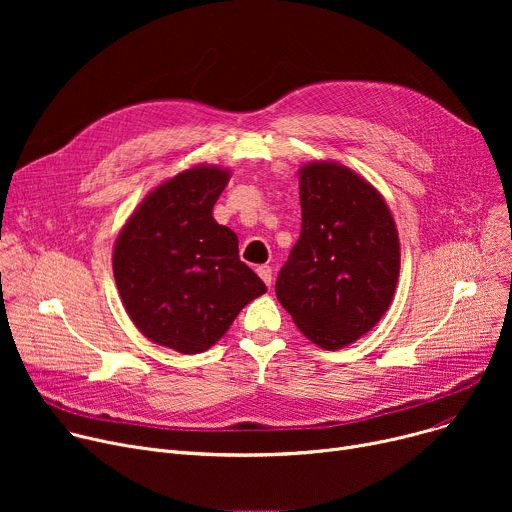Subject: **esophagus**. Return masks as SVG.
I'll list each match as a JSON object with an SVG mask.
<instances>
[{"label":"esophagus","mask_w":512,"mask_h":512,"mask_svg":"<svg viewBox=\"0 0 512 512\" xmlns=\"http://www.w3.org/2000/svg\"><path fill=\"white\" fill-rule=\"evenodd\" d=\"M257 274H259V278H261L267 286H272V267H270V265H259V267H257Z\"/></svg>","instance_id":"1"}]
</instances>
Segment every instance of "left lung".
<instances>
[{
    "mask_svg": "<svg viewBox=\"0 0 512 512\" xmlns=\"http://www.w3.org/2000/svg\"><path fill=\"white\" fill-rule=\"evenodd\" d=\"M301 236L276 297L317 346L342 348L388 311L400 267L392 213L353 170L319 161L301 170Z\"/></svg>",
    "mask_w": 512,
    "mask_h": 512,
    "instance_id": "obj_1",
    "label": "left lung"
}]
</instances>
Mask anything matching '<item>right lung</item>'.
<instances>
[{
    "label": "right lung",
    "mask_w": 512,
    "mask_h": 512,
    "mask_svg": "<svg viewBox=\"0 0 512 512\" xmlns=\"http://www.w3.org/2000/svg\"><path fill=\"white\" fill-rule=\"evenodd\" d=\"M228 170L193 168L159 184L130 215L114 249V278L149 340L203 353L240 309L267 290L238 257L236 234L213 220Z\"/></svg>",
    "instance_id": "add662e5"
}]
</instances>
